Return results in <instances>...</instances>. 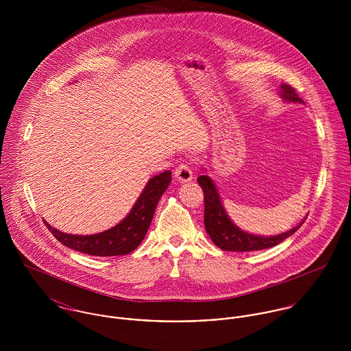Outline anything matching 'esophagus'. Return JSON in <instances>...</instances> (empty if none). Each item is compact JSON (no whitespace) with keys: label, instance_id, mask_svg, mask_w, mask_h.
Segmentation results:
<instances>
[{"label":"esophagus","instance_id":"34e87169","mask_svg":"<svg viewBox=\"0 0 351 351\" xmlns=\"http://www.w3.org/2000/svg\"><path fill=\"white\" fill-rule=\"evenodd\" d=\"M174 177L180 182H189L193 178V171L188 163H182L176 169Z\"/></svg>","mask_w":351,"mask_h":351}]
</instances>
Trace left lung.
<instances>
[{"label":"left lung","instance_id":"1","mask_svg":"<svg viewBox=\"0 0 351 351\" xmlns=\"http://www.w3.org/2000/svg\"><path fill=\"white\" fill-rule=\"evenodd\" d=\"M280 96L287 102L304 104L298 96L296 90L287 84L280 85ZM205 171V169H204ZM199 185L204 192V226L205 231L212 239V242L221 250L224 251H256L269 249L277 246L291 235H293L304 223H300L289 231H285L273 237H262L243 231L239 228L227 215L224 205L220 200L217 188L210 177L202 174L199 178ZM305 219V217H304Z\"/></svg>","mask_w":351,"mask_h":351}]
</instances>
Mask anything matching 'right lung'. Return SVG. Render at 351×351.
Returning <instances> with one entry per match:
<instances>
[{
    "mask_svg": "<svg viewBox=\"0 0 351 351\" xmlns=\"http://www.w3.org/2000/svg\"><path fill=\"white\" fill-rule=\"evenodd\" d=\"M171 171L166 170L149 180L130 213L114 227L93 235H73L58 231L45 220L51 234L66 247L96 256L125 255L135 250L145 239L156 204L169 184Z\"/></svg>",
    "mask_w": 351,
    "mask_h": 351,
    "instance_id": "add662e5",
    "label": "right lung"
}]
</instances>
